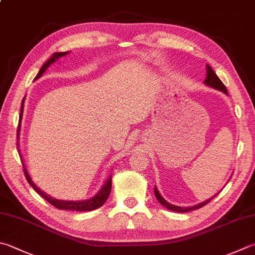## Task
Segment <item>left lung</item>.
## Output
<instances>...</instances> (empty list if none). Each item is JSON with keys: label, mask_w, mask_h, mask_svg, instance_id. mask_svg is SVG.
Masks as SVG:
<instances>
[{"label": "left lung", "mask_w": 255, "mask_h": 255, "mask_svg": "<svg viewBox=\"0 0 255 255\" xmlns=\"http://www.w3.org/2000/svg\"><path fill=\"white\" fill-rule=\"evenodd\" d=\"M206 70H208V71H206V78H205L204 83L206 85L211 86V88H214V89H217V90H220V91H222V92H224L225 94H228L227 88H225V85L222 83V81H221L218 78V75L215 74V72L213 71V69L211 68L210 65H206ZM154 194H155L158 202H160L162 205H164L165 208H167L169 210L174 211V212H190V211L198 210L200 208H202V206H204L205 204H208L210 201L214 198V196L218 195V194L214 195L212 199H210L208 201H205V202L200 203V204L195 205V206H189V208H181V206H176V205H173V204H170L169 202H166V201L162 198L161 194L158 193V191L156 190V187H154Z\"/></svg>", "instance_id": "left-lung-1"}]
</instances>
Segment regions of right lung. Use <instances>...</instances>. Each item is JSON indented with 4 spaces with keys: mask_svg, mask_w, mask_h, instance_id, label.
I'll return each instance as SVG.
<instances>
[{
    "mask_svg": "<svg viewBox=\"0 0 255 255\" xmlns=\"http://www.w3.org/2000/svg\"><path fill=\"white\" fill-rule=\"evenodd\" d=\"M68 54V52H62V53H54V54L52 55V57L50 60H47V62L45 64L42 65V68L38 71L37 75L35 76V79H38L40 76L44 73L45 70L49 68V66L53 63H55L57 61V59L61 56H64ZM23 102L22 101V105H21V117H22V112H23ZM23 171H24V175H25L26 180L30 185L34 189L38 194H40L43 199L46 200L47 202L50 204H52L53 206H55V208L60 209V210H69V211H81V212H84V211H92L100 208L101 205H103L105 203V201L108 200L109 195H110V192H111L112 189V176H110V179L105 182V184L102 186V189L99 192V193L94 196V198L90 199V200H85V201H62V200H56V199H53L51 198L50 195H47L44 192L41 191L38 187L33 183L30 175H28V173L25 169V166L23 164Z\"/></svg>",
    "mask_w": 255,
    "mask_h": 255,
    "instance_id": "add662e5",
    "label": "right lung"
}]
</instances>
